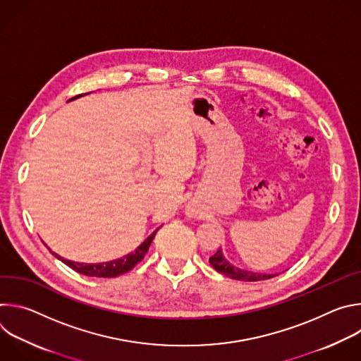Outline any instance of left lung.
Masks as SVG:
<instances>
[{
  "label": "left lung",
  "instance_id": "1",
  "mask_svg": "<svg viewBox=\"0 0 361 361\" xmlns=\"http://www.w3.org/2000/svg\"><path fill=\"white\" fill-rule=\"evenodd\" d=\"M210 264L221 274L234 279V280H241V281H263L276 277V274H262V273H251V271H244L241 269L234 267L230 264L219 248L212 257H210Z\"/></svg>",
  "mask_w": 361,
  "mask_h": 361
}]
</instances>
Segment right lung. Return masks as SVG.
<instances>
[{
    "label": "right lung",
    "instance_id": "right-lung-1",
    "mask_svg": "<svg viewBox=\"0 0 361 361\" xmlns=\"http://www.w3.org/2000/svg\"><path fill=\"white\" fill-rule=\"evenodd\" d=\"M80 95H82V94H80ZM80 95H75L71 99H74V98H77ZM157 230L154 231L134 252H130V254L124 255L123 259H118V260H114V262H109V263H98V264L74 263V262H70V260H64L63 257L57 255L53 251H51V252H53L59 260H61L64 264H67L68 267H71L74 271H77L80 274H84V276H88V277H104V279H107V277H117V276L124 274V273L130 271L131 269H134L144 259V255L147 254V251L149 248V244H151L154 235H156Z\"/></svg>",
    "mask_w": 361,
    "mask_h": 361
}]
</instances>
